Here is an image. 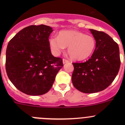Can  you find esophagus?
Instances as JSON below:
<instances>
[{
	"label": "esophagus",
	"mask_w": 125,
	"mask_h": 125,
	"mask_svg": "<svg viewBox=\"0 0 125 125\" xmlns=\"http://www.w3.org/2000/svg\"><path fill=\"white\" fill-rule=\"evenodd\" d=\"M67 62H68V60L67 59H63V64L66 63H67Z\"/></svg>",
	"instance_id": "obj_1"
}]
</instances>
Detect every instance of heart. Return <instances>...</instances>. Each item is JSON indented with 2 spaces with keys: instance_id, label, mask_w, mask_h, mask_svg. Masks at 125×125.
<instances>
[{
  "instance_id": "b5f03b06",
  "label": "heart",
  "mask_w": 125,
  "mask_h": 125,
  "mask_svg": "<svg viewBox=\"0 0 125 125\" xmlns=\"http://www.w3.org/2000/svg\"><path fill=\"white\" fill-rule=\"evenodd\" d=\"M49 43L51 51L55 55L59 54L65 47H68V53L75 60H83L90 57L96 46L93 36L75 30L61 31L58 37H50Z\"/></svg>"
}]
</instances>
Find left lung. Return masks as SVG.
Masks as SVG:
<instances>
[{
	"instance_id": "1",
	"label": "left lung",
	"mask_w": 125,
	"mask_h": 125,
	"mask_svg": "<svg viewBox=\"0 0 125 125\" xmlns=\"http://www.w3.org/2000/svg\"><path fill=\"white\" fill-rule=\"evenodd\" d=\"M96 46L90 59L83 63H73L72 82L83 93H94L108 88L114 81L120 66L118 44L103 31L89 30Z\"/></svg>"
}]
</instances>
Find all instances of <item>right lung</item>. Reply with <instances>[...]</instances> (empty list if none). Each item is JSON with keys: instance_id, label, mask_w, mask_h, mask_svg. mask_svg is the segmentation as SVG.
I'll return each mask as SVG.
<instances>
[{"instance_id": "right-lung-1", "label": "right lung", "mask_w": 125, "mask_h": 125, "mask_svg": "<svg viewBox=\"0 0 125 125\" xmlns=\"http://www.w3.org/2000/svg\"><path fill=\"white\" fill-rule=\"evenodd\" d=\"M53 30L44 25H30L9 42L5 67L9 79L16 88L30 95L49 91L63 60L51 52L49 36Z\"/></svg>"}]
</instances>
